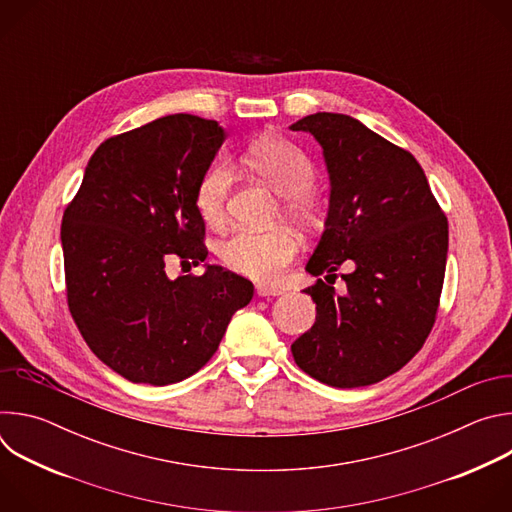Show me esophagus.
I'll use <instances>...</instances> for the list:
<instances>
[{"mask_svg": "<svg viewBox=\"0 0 512 512\" xmlns=\"http://www.w3.org/2000/svg\"><path fill=\"white\" fill-rule=\"evenodd\" d=\"M255 289H257L259 298H271V296L275 298V296H281V291H283L281 287H271V285H257Z\"/></svg>", "mask_w": 512, "mask_h": 512, "instance_id": "obj_1", "label": "esophagus"}]
</instances>
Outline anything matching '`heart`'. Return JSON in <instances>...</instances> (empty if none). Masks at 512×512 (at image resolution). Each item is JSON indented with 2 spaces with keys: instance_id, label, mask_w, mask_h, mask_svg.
I'll use <instances>...</instances> for the list:
<instances>
[{
  "instance_id": "heart-1",
  "label": "heart",
  "mask_w": 512,
  "mask_h": 512,
  "mask_svg": "<svg viewBox=\"0 0 512 512\" xmlns=\"http://www.w3.org/2000/svg\"><path fill=\"white\" fill-rule=\"evenodd\" d=\"M247 164L283 196V212L300 225H314L316 202L310 194L316 182V166L310 156L281 137H263L249 145ZM233 186V170L225 162L212 164L196 182L194 206L202 221L221 229L227 221V202ZM298 239L287 229L237 231L218 245V257L235 273L257 281H273L296 257Z\"/></svg>"
}]
</instances>
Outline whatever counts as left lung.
I'll list each match as a JSON object with an SVG mask.
<instances>
[{
  "label": "left lung",
  "instance_id": "left-lung-1",
  "mask_svg": "<svg viewBox=\"0 0 512 512\" xmlns=\"http://www.w3.org/2000/svg\"><path fill=\"white\" fill-rule=\"evenodd\" d=\"M291 129L320 141L332 184L326 231L306 267L327 279L304 289L316 302V322L291 354L320 383L367 387L403 369L435 324L448 218L419 162L360 121L314 113ZM342 262L351 271L338 297Z\"/></svg>",
  "mask_w": 512,
  "mask_h": 512
}]
</instances>
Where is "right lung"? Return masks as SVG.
I'll return each mask as SVG.
<instances>
[{
	"label": "right lung",
	"instance_id": "add662e5",
	"mask_svg": "<svg viewBox=\"0 0 512 512\" xmlns=\"http://www.w3.org/2000/svg\"><path fill=\"white\" fill-rule=\"evenodd\" d=\"M225 141L212 119L176 113L105 139L62 214L66 302L89 348L131 383L200 371L253 283L208 265L168 279L166 261L206 259L194 188Z\"/></svg>",
	"mask_w": 512,
	"mask_h": 512
}]
</instances>
